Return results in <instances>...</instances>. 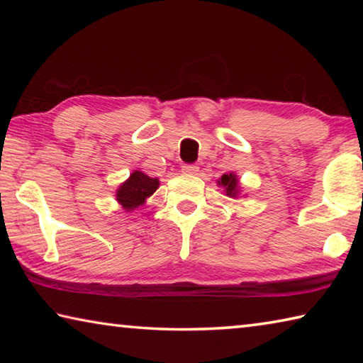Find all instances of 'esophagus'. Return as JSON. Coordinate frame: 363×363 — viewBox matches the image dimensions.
Wrapping results in <instances>:
<instances>
[{"instance_id": "34e87169", "label": "esophagus", "mask_w": 363, "mask_h": 363, "mask_svg": "<svg viewBox=\"0 0 363 363\" xmlns=\"http://www.w3.org/2000/svg\"><path fill=\"white\" fill-rule=\"evenodd\" d=\"M182 173L184 174H189V176L199 174V167H196V164H184Z\"/></svg>"}]
</instances>
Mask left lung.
<instances>
[{"label": "left lung", "instance_id": "left-lung-1", "mask_svg": "<svg viewBox=\"0 0 363 363\" xmlns=\"http://www.w3.org/2000/svg\"><path fill=\"white\" fill-rule=\"evenodd\" d=\"M218 186L224 189V194L230 199H238L242 195V186L240 181H238V176L235 173H227L223 174L218 179Z\"/></svg>", "mask_w": 363, "mask_h": 363}]
</instances>
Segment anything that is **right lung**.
<instances>
[{
  "label": "right lung",
  "mask_w": 363,
  "mask_h": 363,
  "mask_svg": "<svg viewBox=\"0 0 363 363\" xmlns=\"http://www.w3.org/2000/svg\"><path fill=\"white\" fill-rule=\"evenodd\" d=\"M160 186L158 177H150L139 169H134L125 182H121L116 189L115 196L123 210L131 213L143 206L147 199L155 194Z\"/></svg>",
  "instance_id": "obj_1"
}]
</instances>
